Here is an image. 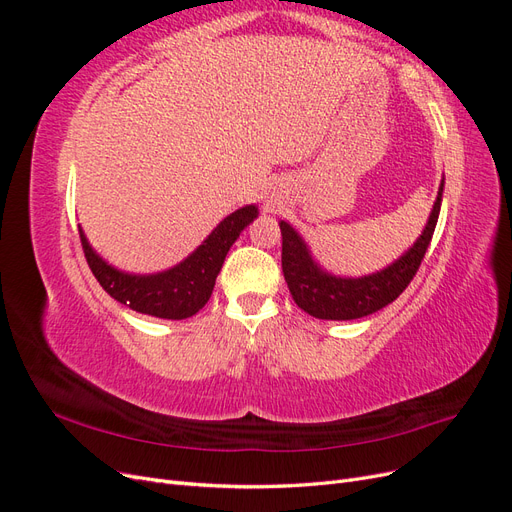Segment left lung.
<instances>
[{
    "label": "left lung",
    "instance_id": "8db88e82",
    "mask_svg": "<svg viewBox=\"0 0 512 512\" xmlns=\"http://www.w3.org/2000/svg\"><path fill=\"white\" fill-rule=\"evenodd\" d=\"M442 192L444 179L440 181L436 203H433L423 232L408 250L393 260L391 265L361 277H342L322 269L305 239L288 222L280 220L282 271L294 303L309 316L320 320L365 318L393 303L421 267V260L438 224Z\"/></svg>",
    "mask_w": 512,
    "mask_h": 512
}]
</instances>
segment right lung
I'll list each match as a JSON object with an SVG mask.
<instances>
[{
	"label": "right lung",
	"instance_id": "1",
	"mask_svg": "<svg viewBox=\"0 0 512 512\" xmlns=\"http://www.w3.org/2000/svg\"><path fill=\"white\" fill-rule=\"evenodd\" d=\"M256 218V205H245L232 211L188 258L158 273L121 271L89 245L81 226L79 235L91 273L115 301L128 305L138 314L164 320H183L205 307L232 243Z\"/></svg>",
	"mask_w": 512,
	"mask_h": 512
}]
</instances>
